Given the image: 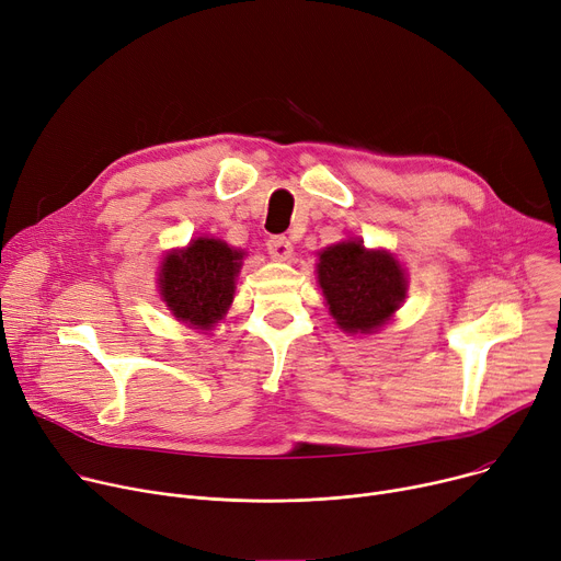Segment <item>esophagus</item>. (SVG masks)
Returning a JSON list of instances; mask_svg holds the SVG:
<instances>
[{
    "instance_id": "1",
    "label": "esophagus",
    "mask_w": 561,
    "mask_h": 561,
    "mask_svg": "<svg viewBox=\"0 0 561 561\" xmlns=\"http://www.w3.org/2000/svg\"><path fill=\"white\" fill-rule=\"evenodd\" d=\"M266 245H268V254L277 261H290L293 259V245L286 237H271Z\"/></svg>"
}]
</instances>
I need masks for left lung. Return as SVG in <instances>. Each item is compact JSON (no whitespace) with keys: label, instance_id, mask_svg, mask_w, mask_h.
Segmentation results:
<instances>
[{"label":"left lung","instance_id":"8db88e82","mask_svg":"<svg viewBox=\"0 0 561 561\" xmlns=\"http://www.w3.org/2000/svg\"><path fill=\"white\" fill-rule=\"evenodd\" d=\"M318 282L343 331L369 333L390 320L405 297V277L388 252H367L360 241L320 252Z\"/></svg>","mask_w":561,"mask_h":561}]
</instances>
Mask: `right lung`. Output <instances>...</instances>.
Masks as SVG:
<instances>
[{
  "label": "right lung",
  "mask_w": 561,
  "mask_h": 561,
  "mask_svg": "<svg viewBox=\"0 0 561 561\" xmlns=\"http://www.w3.org/2000/svg\"><path fill=\"white\" fill-rule=\"evenodd\" d=\"M241 259V250L218 239H196L186 250L167 254L160 273L167 307L178 320L209 329L232 302Z\"/></svg>",
  "instance_id": "1"
}]
</instances>
